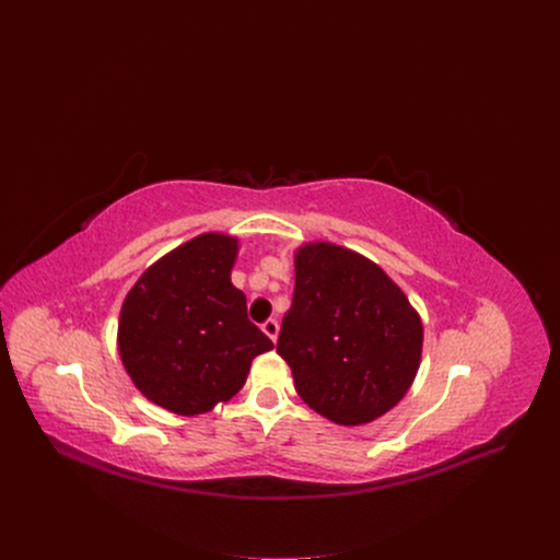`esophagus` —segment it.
<instances>
[{
    "instance_id": "34e87169",
    "label": "esophagus",
    "mask_w": 560,
    "mask_h": 560,
    "mask_svg": "<svg viewBox=\"0 0 560 560\" xmlns=\"http://www.w3.org/2000/svg\"><path fill=\"white\" fill-rule=\"evenodd\" d=\"M261 330H264L272 341H277V337H279V322H277V318H268V322H264Z\"/></svg>"
}]
</instances>
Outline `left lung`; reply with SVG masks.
I'll use <instances>...</instances> for the list:
<instances>
[{"label":"left lung","instance_id":"obj_1","mask_svg":"<svg viewBox=\"0 0 560 560\" xmlns=\"http://www.w3.org/2000/svg\"><path fill=\"white\" fill-rule=\"evenodd\" d=\"M421 346L419 314L376 264L332 244L296 253L277 352L312 410L339 425L374 421L412 385Z\"/></svg>","mask_w":560,"mask_h":560}]
</instances>
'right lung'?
I'll return each mask as SVG.
<instances>
[{
    "label": "right lung",
    "mask_w": 560,
    "mask_h": 560,
    "mask_svg": "<svg viewBox=\"0 0 560 560\" xmlns=\"http://www.w3.org/2000/svg\"><path fill=\"white\" fill-rule=\"evenodd\" d=\"M236 238L201 234L150 266L119 316V354L135 385L175 415L195 417L244 387L272 341L230 281Z\"/></svg>",
    "instance_id": "add662e5"
}]
</instances>
